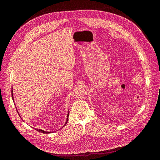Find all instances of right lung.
I'll list each match as a JSON object with an SVG mask.
<instances>
[{"label":"right lung","mask_w":160,"mask_h":160,"mask_svg":"<svg viewBox=\"0 0 160 160\" xmlns=\"http://www.w3.org/2000/svg\"><path fill=\"white\" fill-rule=\"evenodd\" d=\"M12 100H13V101H14V99H13V93H12ZM18 112V111H17ZM19 114V113H18ZM68 119H69V113H68V115H67V122H66V123H65V124L64 125V126H65V125L67 124V121H68ZM37 131H38V132H41V133H51V132H46V131H44V130H42V129H35Z\"/></svg>","instance_id":"add662e5"}]
</instances>
